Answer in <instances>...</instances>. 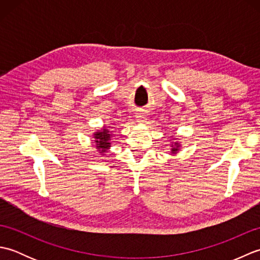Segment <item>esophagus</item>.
Returning a JSON list of instances; mask_svg holds the SVG:
<instances>
[{"mask_svg": "<svg viewBox=\"0 0 260 260\" xmlns=\"http://www.w3.org/2000/svg\"><path fill=\"white\" fill-rule=\"evenodd\" d=\"M135 116H136L137 121H145V120H146V115H145V113L137 112Z\"/></svg>", "mask_w": 260, "mask_h": 260, "instance_id": "esophagus-1", "label": "esophagus"}]
</instances>
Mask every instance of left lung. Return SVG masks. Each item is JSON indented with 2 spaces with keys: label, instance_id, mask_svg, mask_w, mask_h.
<instances>
[{
  "label": "left lung",
  "instance_id": "1",
  "mask_svg": "<svg viewBox=\"0 0 260 260\" xmlns=\"http://www.w3.org/2000/svg\"><path fill=\"white\" fill-rule=\"evenodd\" d=\"M179 148H180V144L178 142H174V144H172V148H171V153L175 154L176 152H179Z\"/></svg>",
  "mask_w": 260,
  "mask_h": 260
}]
</instances>
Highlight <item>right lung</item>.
I'll list each match as a JSON object with an SVG mask.
<instances>
[{
	"label": "right lung",
	"instance_id": "right-lung-1",
	"mask_svg": "<svg viewBox=\"0 0 260 260\" xmlns=\"http://www.w3.org/2000/svg\"><path fill=\"white\" fill-rule=\"evenodd\" d=\"M112 137L113 135L110 133V131L107 129V127H103L101 131L95 132V134H93V139H95L98 153H101L102 155H105V153L110 147V139Z\"/></svg>",
	"mask_w": 260,
	"mask_h": 260
}]
</instances>
